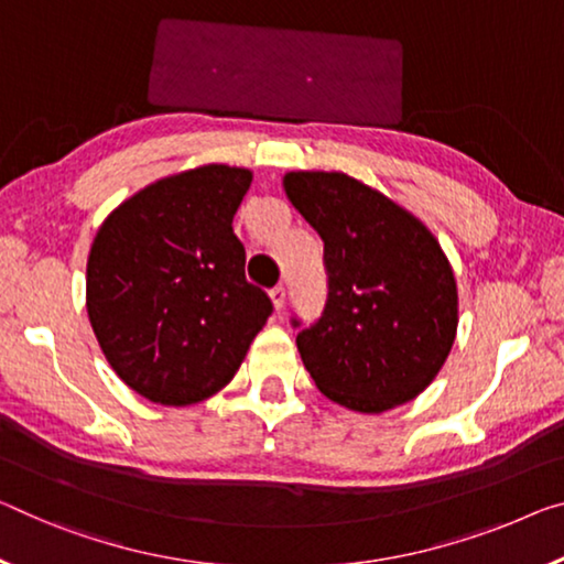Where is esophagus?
Here are the masks:
<instances>
[{
    "label": "esophagus",
    "mask_w": 564,
    "mask_h": 564,
    "mask_svg": "<svg viewBox=\"0 0 564 564\" xmlns=\"http://www.w3.org/2000/svg\"><path fill=\"white\" fill-rule=\"evenodd\" d=\"M270 300H272L274 310L280 312V310L284 307V288H280V284H276V288H272V290H270Z\"/></svg>",
    "instance_id": "obj_1"
}]
</instances>
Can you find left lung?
<instances>
[{"label": "left lung", "instance_id": "left-lung-1", "mask_svg": "<svg viewBox=\"0 0 564 564\" xmlns=\"http://www.w3.org/2000/svg\"><path fill=\"white\" fill-rule=\"evenodd\" d=\"M282 186L325 241L327 305L297 335L319 393L358 413L413 401L444 368L458 327L456 276L438 239L348 173L290 171Z\"/></svg>", "mask_w": 564, "mask_h": 564}]
</instances>
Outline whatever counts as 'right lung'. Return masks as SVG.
<instances>
[{"label":"right lung","instance_id":"1","mask_svg":"<svg viewBox=\"0 0 564 564\" xmlns=\"http://www.w3.org/2000/svg\"><path fill=\"white\" fill-rule=\"evenodd\" d=\"M252 171L206 163L159 178L95 234L85 307L116 376L161 405L219 393L272 302L247 282L231 229Z\"/></svg>","mask_w":564,"mask_h":564}]
</instances>
